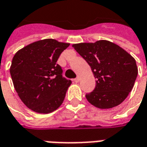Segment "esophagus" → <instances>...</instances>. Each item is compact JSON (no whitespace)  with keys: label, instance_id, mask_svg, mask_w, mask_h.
Segmentation results:
<instances>
[{"label":"esophagus","instance_id":"obj_1","mask_svg":"<svg viewBox=\"0 0 147 147\" xmlns=\"http://www.w3.org/2000/svg\"><path fill=\"white\" fill-rule=\"evenodd\" d=\"M74 82H75V83H79V82H80V78H79V77L76 78V79L74 80Z\"/></svg>","mask_w":147,"mask_h":147}]
</instances>
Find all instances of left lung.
<instances>
[{
  "label": "left lung",
  "instance_id": "8db88e82",
  "mask_svg": "<svg viewBox=\"0 0 147 147\" xmlns=\"http://www.w3.org/2000/svg\"><path fill=\"white\" fill-rule=\"evenodd\" d=\"M72 46L88 63L97 79L95 89L86 94L87 101L101 109L121 104L131 91L138 75L135 58L107 40L82 42Z\"/></svg>",
  "mask_w": 147,
  "mask_h": 147
}]
</instances>
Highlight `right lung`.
Listing matches in <instances>:
<instances>
[{"label":"right lung","mask_w":147,"mask_h":147,"mask_svg":"<svg viewBox=\"0 0 147 147\" xmlns=\"http://www.w3.org/2000/svg\"><path fill=\"white\" fill-rule=\"evenodd\" d=\"M69 45L46 38L32 42L16 53L10 74L18 96L27 108L47 114L63 103L71 81L62 76L63 71L57 61Z\"/></svg>","instance_id":"add662e5"}]
</instances>
